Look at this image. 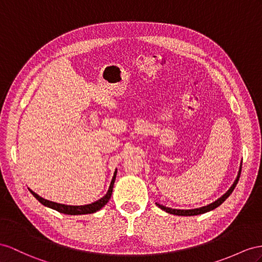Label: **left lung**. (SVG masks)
<instances>
[{
  "label": "left lung",
  "instance_id": "1",
  "mask_svg": "<svg viewBox=\"0 0 262 262\" xmlns=\"http://www.w3.org/2000/svg\"><path fill=\"white\" fill-rule=\"evenodd\" d=\"M240 173H241V166H240V169H239V172H238V176H237L236 180H234V183L232 184V186L230 187V188L228 189V191L225 193V195H223L220 198H218L216 201H213V203L207 205V206L200 207V208H195V209H172V208L165 207V206L160 205L158 203H156V205L160 208V209H163L166 212L171 213V214H176V216H196V214H201V213H205V212H208V211H210V210H213L214 208L219 207L228 197L231 195V192L233 191L234 187H236L237 184H238V180L240 178Z\"/></svg>",
  "mask_w": 262,
  "mask_h": 262
}]
</instances>
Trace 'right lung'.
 I'll return each instance as SVG.
<instances>
[{
  "label": "right lung",
  "instance_id": "add662e5",
  "mask_svg": "<svg viewBox=\"0 0 262 262\" xmlns=\"http://www.w3.org/2000/svg\"><path fill=\"white\" fill-rule=\"evenodd\" d=\"M116 173H117V169L115 170V172H114V176H113V179H112V182H111L108 191H107L106 195L103 198H100L97 201H95V203H92V204H89V205H84V206H70V205L57 204V203H54V201H50L48 199L42 198L41 196H38L37 193H35L34 191L31 190V189H29V190L31 191L32 195L34 196L42 205L49 207V208H52V209H54V210H56L58 212H62V213H65V214H86V213H93V212L98 211L99 209H102V208L107 203H108V200L111 199L112 192H113L114 183H115V179H116Z\"/></svg>",
  "mask_w": 262,
  "mask_h": 262
}]
</instances>
